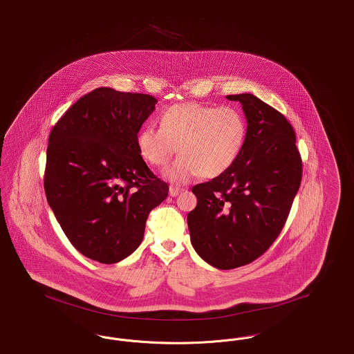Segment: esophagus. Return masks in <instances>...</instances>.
Here are the masks:
<instances>
[{
  "label": "esophagus",
  "instance_id": "obj_1",
  "mask_svg": "<svg viewBox=\"0 0 354 354\" xmlns=\"http://www.w3.org/2000/svg\"><path fill=\"white\" fill-rule=\"evenodd\" d=\"M182 191H183V188H179V187H174V185H171L170 196H178Z\"/></svg>",
  "mask_w": 354,
  "mask_h": 354
}]
</instances>
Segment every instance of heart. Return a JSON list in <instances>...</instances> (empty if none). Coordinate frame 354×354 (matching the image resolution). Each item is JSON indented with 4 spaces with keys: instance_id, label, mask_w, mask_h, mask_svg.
I'll return each mask as SVG.
<instances>
[{
    "instance_id": "heart-1",
    "label": "heart",
    "mask_w": 354,
    "mask_h": 354,
    "mask_svg": "<svg viewBox=\"0 0 354 354\" xmlns=\"http://www.w3.org/2000/svg\"><path fill=\"white\" fill-rule=\"evenodd\" d=\"M159 124L160 127H142L137 147L156 167H163L178 147L180 156L165 170L174 184L188 183L198 175L220 176L240 156L246 136L245 120L237 109L196 102L172 105L162 113Z\"/></svg>"
}]
</instances>
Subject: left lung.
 <instances>
[{
	"instance_id": "8db88e82",
	"label": "left lung",
	"mask_w": 354,
	"mask_h": 354,
	"mask_svg": "<svg viewBox=\"0 0 354 354\" xmlns=\"http://www.w3.org/2000/svg\"><path fill=\"white\" fill-rule=\"evenodd\" d=\"M227 99L242 105L243 146L229 170L192 188L198 205L187 216L194 249L220 270L248 265L269 249L301 180L297 137L286 117L252 93Z\"/></svg>"
}]
</instances>
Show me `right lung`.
<instances>
[{
	"instance_id": "add662e5",
	"label": "right lung",
	"mask_w": 354,
	"mask_h": 354,
	"mask_svg": "<svg viewBox=\"0 0 354 354\" xmlns=\"http://www.w3.org/2000/svg\"><path fill=\"white\" fill-rule=\"evenodd\" d=\"M156 99L96 88L62 115L48 137L44 192L76 250L117 263L143 240L149 213L169 185L147 167L137 147Z\"/></svg>"
}]
</instances>
